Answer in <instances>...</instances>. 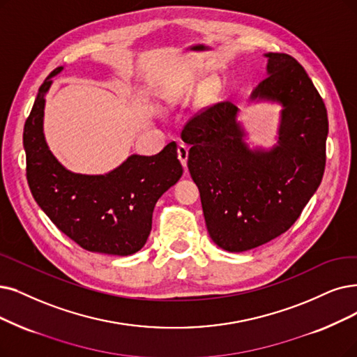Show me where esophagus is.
Instances as JSON below:
<instances>
[{
    "label": "esophagus",
    "instance_id": "34e87169",
    "mask_svg": "<svg viewBox=\"0 0 357 357\" xmlns=\"http://www.w3.org/2000/svg\"><path fill=\"white\" fill-rule=\"evenodd\" d=\"M177 153H178V160L183 164V167L188 165V156H189V148L188 145L180 144L177 148Z\"/></svg>",
    "mask_w": 357,
    "mask_h": 357
}]
</instances>
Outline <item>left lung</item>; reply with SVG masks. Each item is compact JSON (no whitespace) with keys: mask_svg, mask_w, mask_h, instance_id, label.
<instances>
[{"mask_svg":"<svg viewBox=\"0 0 357 357\" xmlns=\"http://www.w3.org/2000/svg\"><path fill=\"white\" fill-rule=\"evenodd\" d=\"M268 77L252 99L282 104L278 145L250 151L236 121L238 108L220 102L184 124L188 167L201 193L208 233L228 252L262 246L286 233L321 184L328 116L305 68L289 54L269 52Z\"/></svg>","mask_w":357,"mask_h":357,"instance_id":"left-lung-1","label":"left lung"}]
</instances>
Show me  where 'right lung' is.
Instances as JSON below:
<instances>
[{
	"label": "right lung",
	"mask_w": 357,
	"mask_h": 357,
	"mask_svg": "<svg viewBox=\"0 0 357 357\" xmlns=\"http://www.w3.org/2000/svg\"><path fill=\"white\" fill-rule=\"evenodd\" d=\"M52 70L40 84L24 123L26 178L36 204L61 233L89 252L127 256L144 248L155 204L183 174L177 145L152 156L132 155L105 176L75 174L47 146L42 132L45 93Z\"/></svg>",
	"instance_id": "add662e5"
}]
</instances>
